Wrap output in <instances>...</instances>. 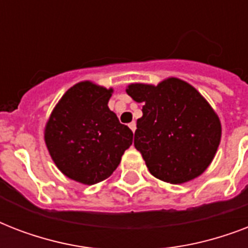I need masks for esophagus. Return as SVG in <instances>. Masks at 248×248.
I'll return each instance as SVG.
<instances>
[{
    "label": "esophagus",
    "instance_id": "34e87169",
    "mask_svg": "<svg viewBox=\"0 0 248 248\" xmlns=\"http://www.w3.org/2000/svg\"><path fill=\"white\" fill-rule=\"evenodd\" d=\"M128 127L131 128V131H132V132H135V130H136V124H135V122H131V124H128Z\"/></svg>",
    "mask_w": 248,
    "mask_h": 248
}]
</instances>
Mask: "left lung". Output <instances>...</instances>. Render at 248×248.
<instances>
[{"instance_id":"1","label":"left lung","mask_w":248,"mask_h":248,"mask_svg":"<svg viewBox=\"0 0 248 248\" xmlns=\"http://www.w3.org/2000/svg\"><path fill=\"white\" fill-rule=\"evenodd\" d=\"M126 93L143 103L134 145L149 172L170 184L196 179L215 157L221 124L192 85L167 78L157 86L131 83Z\"/></svg>"}]
</instances>
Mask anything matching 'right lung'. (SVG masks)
Returning <instances> with one entry per match:
<instances>
[{"instance_id": "obj_1", "label": "right lung", "mask_w": 248, "mask_h": 248, "mask_svg": "<svg viewBox=\"0 0 248 248\" xmlns=\"http://www.w3.org/2000/svg\"><path fill=\"white\" fill-rule=\"evenodd\" d=\"M113 89L85 81L64 93L45 127L52 161L72 180L93 185L105 180L132 144V131L108 108Z\"/></svg>"}]
</instances>
